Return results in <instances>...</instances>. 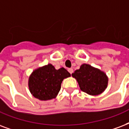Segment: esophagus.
Returning a JSON list of instances; mask_svg holds the SVG:
<instances>
[{"label": "esophagus", "instance_id": "34e87169", "mask_svg": "<svg viewBox=\"0 0 129 129\" xmlns=\"http://www.w3.org/2000/svg\"><path fill=\"white\" fill-rule=\"evenodd\" d=\"M68 72L72 74L73 73V72H74L73 69H72V68H69L68 69Z\"/></svg>", "mask_w": 129, "mask_h": 129}]
</instances>
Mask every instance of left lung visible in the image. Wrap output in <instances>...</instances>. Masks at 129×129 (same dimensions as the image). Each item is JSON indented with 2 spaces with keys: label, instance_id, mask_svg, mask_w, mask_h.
<instances>
[{
  "label": "left lung",
  "instance_id": "8db88e82",
  "mask_svg": "<svg viewBox=\"0 0 129 129\" xmlns=\"http://www.w3.org/2000/svg\"><path fill=\"white\" fill-rule=\"evenodd\" d=\"M72 76L76 79L81 91L91 95H98L107 88L108 78L105 72L84 63Z\"/></svg>",
  "mask_w": 129,
  "mask_h": 129
}]
</instances>
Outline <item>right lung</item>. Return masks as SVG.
<instances>
[{
    "label": "right lung",
    "mask_w": 129,
    "mask_h": 129,
    "mask_svg": "<svg viewBox=\"0 0 129 129\" xmlns=\"http://www.w3.org/2000/svg\"><path fill=\"white\" fill-rule=\"evenodd\" d=\"M70 76L65 68L56 70L51 63L38 68L29 76V91L34 97L42 101L54 99L60 91L63 80Z\"/></svg>",
    "instance_id": "1"
}]
</instances>
